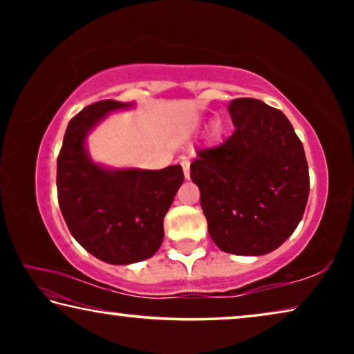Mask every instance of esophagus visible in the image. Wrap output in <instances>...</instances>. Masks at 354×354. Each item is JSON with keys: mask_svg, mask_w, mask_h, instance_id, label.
<instances>
[{"mask_svg": "<svg viewBox=\"0 0 354 354\" xmlns=\"http://www.w3.org/2000/svg\"><path fill=\"white\" fill-rule=\"evenodd\" d=\"M181 167H183V171H184V178L189 179V176H190V164H189V160H183Z\"/></svg>", "mask_w": 354, "mask_h": 354, "instance_id": "34e87169", "label": "esophagus"}]
</instances>
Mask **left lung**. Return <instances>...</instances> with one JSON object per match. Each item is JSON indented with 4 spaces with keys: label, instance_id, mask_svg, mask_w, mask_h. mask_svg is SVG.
I'll return each instance as SVG.
<instances>
[{
    "label": "left lung",
    "instance_id": "8db88e82",
    "mask_svg": "<svg viewBox=\"0 0 354 354\" xmlns=\"http://www.w3.org/2000/svg\"><path fill=\"white\" fill-rule=\"evenodd\" d=\"M227 111L236 131L221 145L196 151L190 178L215 245L231 254H267L303 217L308 160L281 111L256 98L232 100Z\"/></svg>",
    "mask_w": 354,
    "mask_h": 354
}]
</instances>
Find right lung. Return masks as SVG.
Instances as JSON below:
<instances>
[{
	"mask_svg": "<svg viewBox=\"0 0 354 354\" xmlns=\"http://www.w3.org/2000/svg\"><path fill=\"white\" fill-rule=\"evenodd\" d=\"M129 103L103 100L70 120L57 158V200L77 243L107 263L151 257L164 239V217L184 181L181 165L111 170L88 158L86 137L107 113Z\"/></svg>",
	"mask_w": 354,
	"mask_h": 354,
	"instance_id": "1",
	"label": "right lung"
}]
</instances>
